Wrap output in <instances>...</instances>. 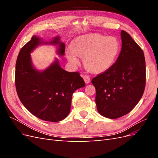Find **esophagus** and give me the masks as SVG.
I'll return each mask as SVG.
<instances>
[{
  "label": "esophagus",
  "mask_w": 158,
  "mask_h": 158,
  "mask_svg": "<svg viewBox=\"0 0 158 158\" xmlns=\"http://www.w3.org/2000/svg\"><path fill=\"white\" fill-rule=\"evenodd\" d=\"M83 78L85 84H89L90 82V78L88 75H84Z\"/></svg>",
  "instance_id": "1"
}]
</instances>
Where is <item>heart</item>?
Here are the masks:
<instances>
[{
    "instance_id": "b5f03b06",
    "label": "heart",
    "mask_w": 158,
    "mask_h": 158,
    "mask_svg": "<svg viewBox=\"0 0 158 158\" xmlns=\"http://www.w3.org/2000/svg\"><path fill=\"white\" fill-rule=\"evenodd\" d=\"M67 54L70 63L76 65L78 60L76 55L84 58L85 69L92 73H101L114 63L120 51L118 41L113 37L100 34H89L75 39Z\"/></svg>"
}]
</instances>
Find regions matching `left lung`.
<instances>
[{"label":"left lung","instance_id":"1","mask_svg":"<svg viewBox=\"0 0 158 158\" xmlns=\"http://www.w3.org/2000/svg\"><path fill=\"white\" fill-rule=\"evenodd\" d=\"M122 48L115 63L92 78L96 89L95 103L102 116L117 118L139 102L146 85V62L143 51L125 31L121 33Z\"/></svg>","mask_w":158,"mask_h":158}]
</instances>
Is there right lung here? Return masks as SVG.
I'll return each instance as SVG.
<instances>
[{
    "label": "right lung",
    "instance_id": "right-lung-1",
    "mask_svg": "<svg viewBox=\"0 0 158 158\" xmlns=\"http://www.w3.org/2000/svg\"><path fill=\"white\" fill-rule=\"evenodd\" d=\"M41 44L59 45L57 53L64 54L65 45L59 36L46 43L33 35L18 56L16 92L22 104L33 115L44 121L58 122L69 115L73 94L84 87L85 82L79 73H69L62 69L58 59L44 71L36 70L32 65L30 52Z\"/></svg>",
    "mask_w": 158,
    "mask_h": 158
}]
</instances>
